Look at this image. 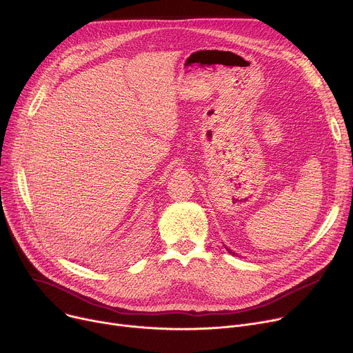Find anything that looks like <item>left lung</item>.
Instances as JSON below:
<instances>
[{
    "label": "left lung",
    "mask_w": 353,
    "mask_h": 353,
    "mask_svg": "<svg viewBox=\"0 0 353 353\" xmlns=\"http://www.w3.org/2000/svg\"><path fill=\"white\" fill-rule=\"evenodd\" d=\"M225 248L228 250V253H229V254H233V256H236V253H234V251H232V250H230V248H228L226 245H225Z\"/></svg>",
    "instance_id": "obj_1"
}]
</instances>
